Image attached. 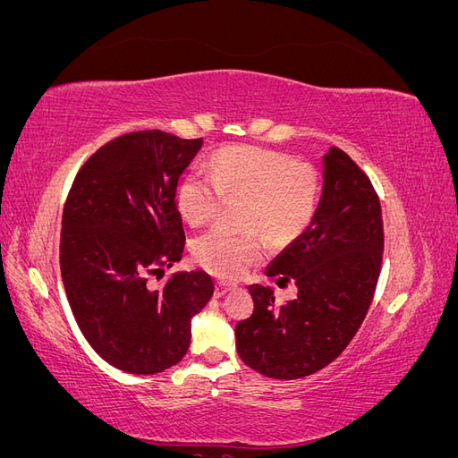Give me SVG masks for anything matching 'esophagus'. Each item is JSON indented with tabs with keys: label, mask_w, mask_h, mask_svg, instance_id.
I'll return each mask as SVG.
<instances>
[{
	"label": "esophagus",
	"mask_w": 458,
	"mask_h": 458,
	"mask_svg": "<svg viewBox=\"0 0 458 458\" xmlns=\"http://www.w3.org/2000/svg\"><path fill=\"white\" fill-rule=\"evenodd\" d=\"M231 290H234V286L233 284H225V283H217L216 284V293H214V296L219 300V298H224V296H227Z\"/></svg>",
	"instance_id": "esophagus-1"
}]
</instances>
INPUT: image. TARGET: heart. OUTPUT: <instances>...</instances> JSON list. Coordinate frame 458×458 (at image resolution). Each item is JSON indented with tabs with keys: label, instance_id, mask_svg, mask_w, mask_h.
<instances>
[{
	"label": "heart",
	"instance_id": "obj_1",
	"mask_svg": "<svg viewBox=\"0 0 458 458\" xmlns=\"http://www.w3.org/2000/svg\"><path fill=\"white\" fill-rule=\"evenodd\" d=\"M318 175L308 164L256 147L221 150L189 174L177 189L179 214L191 225L219 216L224 200H246V227L261 229L275 241H293L310 227L318 206ZM197 261L219 276H241L263 256L254 234H231L225 229L204 233L192 246Z\"/></svg>",
	"mask_w": 458,
	"mask_h": 458
}]
</instances>
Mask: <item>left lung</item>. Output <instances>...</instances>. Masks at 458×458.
<instances>
[{
  "mask_svg": "<svg viewBox=\"0 0 458 458\" xmlns=\"http://www.w3.org/2000/svg\"><path fill=\"white\" fill-rule=\"evenodd\" d=\"M382 250L377 192L344 150L330 147L313 221L266 269L276 283L294 279L298 296L275 306L271 286H248L254 313L234 327L242 363L296 380L335 361L369 311Z\"/></svg>",
  "mask_w": 458,
  "mask_h": 458,
  "instance_id": "1",
  "label": "left lung"
}]
</instances>
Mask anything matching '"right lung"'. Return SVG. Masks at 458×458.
I'll return each instance as SVG.
<instances>
[{
  "label": "right lung",
  "mask_w": 458,
  "mask_h": 458,
  "mask_svg": "<svg viewBox=\"0 0 458 458\" xmlns=\"http://www.w3.org/2000/svg\"><path fill=\"white\" fill-rule=\"evenodd\" d=\"M202 148L160 130L116 137L81 165L63 212L61 275L76 323L108 365L158 374L182 361L191 321L214 294L204 271L147 275L183 254L177 182Z\"/></svg>",
  "instance_id": "right-lung-1"
}]
</instances>
